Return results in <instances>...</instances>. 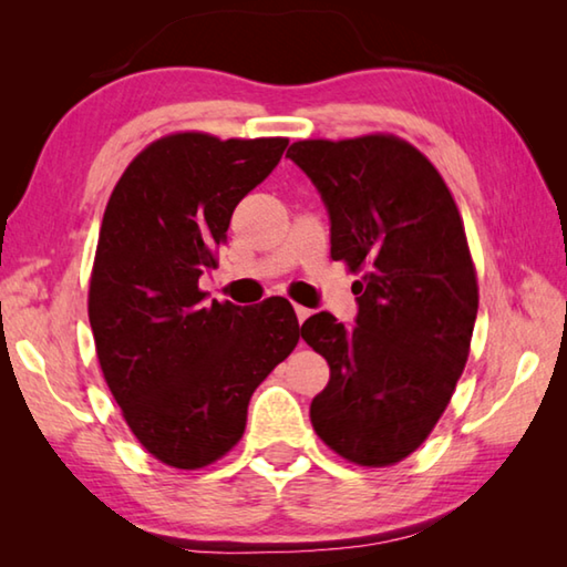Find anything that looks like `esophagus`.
Returning a JSON list of instances; mask_svg holds the SVG:
<instances>
[{
  "label": "esophagus",
  "mask_w": 567,
  "mask_h": 567,
  "mask_svg": "<svg viewBox=\"0 0 567 567\" xmlns=\"http://www.w3.org/2000/svg\"><path fill=\"white\" fill-rule=\"evenodd\" d=\"M295 315H297V322H300V324H302V322H305L307 318H310V315H312V312H310V310H307V307H302V305H295Z\"/></svg>",
  "instance_id": "34e87169"
}]
</instances>
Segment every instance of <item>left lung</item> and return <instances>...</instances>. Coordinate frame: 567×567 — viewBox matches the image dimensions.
I'll return each mask as SVG.
<instances>
[{"label":"left lung","mask_w":567,"mask_h":567,"mask_svg":"<svg viewBox=\"0 0 567 567\" xmlns=\"http://www.w3.org/2000/svg\"><path fill=\"white\" fill-rule=\"evenodd\" d=\"M287 157L324 199L332 260L360 272L352 330L330 312L302 324L330 364L312 427L354 465H395L433 433L470 354L477 275L463 217L433 162L395 134L300 140Z\"/></svg>","instance_id":"left-lung-1"}]
</instances>
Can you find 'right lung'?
Instances as JSON below:
<instances>
[{"mask_svg":"<svg viewBox=\"0 0 567 567\" xmlns=\"http://www.w3.org/2000/svg\"><path fill=\"white\" fill-rule=\"evenodd\" d=\"M285 147V137L167 134L130 162L104 209L87 300L94 348L132 435L169 467L227 455L252 392L300 340L285 297L207 305L199 290L239 199Z\"/></svg>","mask_w":567,"mask_h":567,"instance_id":"right-lung-1","label":"right lung"}]
</instances>
